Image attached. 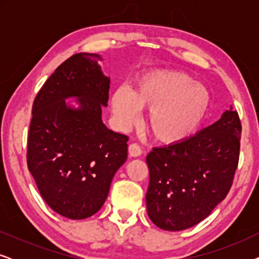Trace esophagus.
<instances>
[{"instance_id":"1","label":"esophagus","mask_w":259,"mask_h":259,"mask_svg":"<svg viewBox=\"0 0 259 259\" xmlns=\"http://www.w3.org/2000/svg\"><path fill=\"white\" fill-rule=\"evenodd\" d=\"M128 153H130V155L131 157H139V155H141V153H143V151H141V148H140V146L138 144H136V143H133V144H131L130 146H128Z\"/></svg>"}]
</instances>
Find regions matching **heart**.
<instances>
[{
    "label": "heart",
    "instance_id": "heart-1",
    "mask_svg": "<svg viewBox=\"0 0 259 259\" xmlns=\"http://www.w3.org/2000/svg\"><path fill=\"white\" fill-rule=\"evenodd\" d=\"M210 93L186 73L160 70L146 74L128 93L123 88L111 97V107L122 128L138 120V109H150L146 126L159 143L178 144L192 136L210 107Z\"/></svg>",
    "mask_w": 259,
    "mask_h": 259
}]
</instances>
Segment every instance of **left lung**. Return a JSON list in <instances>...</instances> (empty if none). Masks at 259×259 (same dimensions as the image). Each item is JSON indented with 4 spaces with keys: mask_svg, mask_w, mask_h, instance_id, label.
Here are the masks:
<instances>
[{
    "mask_svg": "<svg viewBox=\"0 0 259 259\" xmlns=\"http://www.w3.org/2000/svg\"><path fill=\"white\" fill-rule=\"evenodd\" d=\"M240 134L238 113L231 106L211 126L147 154V213L158 228H192L225 199L238 165Z\"/></svg>",
    "mask_w": 259,
    "mask_h": 259,
    "instance_id": "obj_1",
    "label": "left lung"
}]
</instances>
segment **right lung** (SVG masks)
Masks as SVG:
<instances>
[{"mask_svg":"<svg viewBox=\"0 0 259 259\" xmlns=\"http://www.w3.org/2000/svg\"><path fill=\"white\" fill-rule=\"evenodd\" d=\"M99 60L90 53L70 56L46 81L31 112L28 169L49 207L69 219L100 210L127 159L128 137L101 119L111 81ZM68 98L77 106L66 103Z\"/></svg>","mask_w":259,"mask_h":259,"instance_id":"obj_1","label":"right lung"}]
</instances>
